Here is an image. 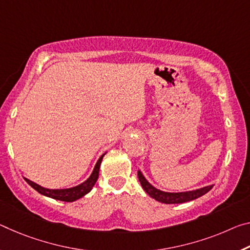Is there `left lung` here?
I'll list each match as a JSON object with an SVG mask.
<instances>
[{
  "instance_id": "8db88e82",
  "label": "left lung",
  "mask_w": 250,
  "mask_h": 250,
  "mask_svg": "<svg viewBox=\"0 0 250 250\" xmlns=\"http://www.w3.org/2000/svg\"><path fill=\"white\" fill-rule=\"evenodd\" d=\"M138 178H139V181L144 188L145 191L148 193V195L156 199L157 201L162 204H182L187 203V201L197 199L201 196H204L205 193H207L209 190L212 188V186H208V187H204L197 190H193V191H187V192H165L161 191V190L154 188L153 186L149 184L148 181L146 180V178L142 176L140 171H138Z\"/></svg>"
}]
</instances>
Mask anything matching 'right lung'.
<instances>
[{"label":"right lung","mask_w":250,"mask_h":250,"mask_svg":"<svg viewBox=\"0 0 250 250\" xmlns=\"http://www.w3.org/2000/svg\"><path fill=\"white\" fill-rule=\"evenodd\" d=\"M104 154H102L100 157V159L98 160L96 167H94L91 176L86 179L83 184L77 186V187L73 188H69V189H46L43 188L41 186H39L37 184H34L33 181H31L29 179L24 178L25 181L29 184L31 187L33 189L37 190L38 192L41 193V195H44L46 197L53 198V199L57 200H61V201H65V203H72V201L79 199V198L83 197L84 195H86L92 187L96 184L99 177V169H100V165L102 161V158H104Z\"/></svg>","instance_id":"obj_1"}]
</instances>
